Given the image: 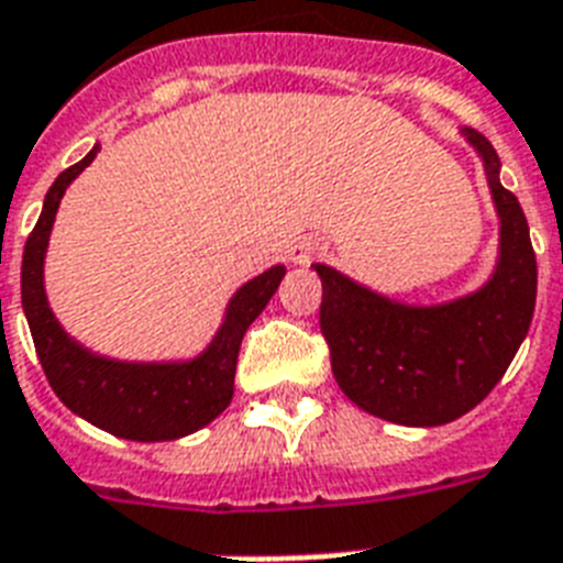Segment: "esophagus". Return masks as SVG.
I'll return each instance as SVG.
<instances>
[{
	"instance_id": "34e87169",
	"label": "esophagus",
	"mask_w": 563,
	"mask_h": 563,
	"mask_svg": "<svg viewBox=\"0 0 563 563\" xmlns=\"http://www.w3.org/2000/svg\"><path fill=\"white\" fill-rule=\"evenodd\" d=\"M319 250H322L319 241H313V238H299V241H294V244L287 246V258L294 261V264H310V258H313Z\"/></svg>"
}]
</instances>
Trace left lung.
Segmentation results:
<instances>
[{"mask_svg":"<svg viewBox=\"0 0 563 563\" xmlns=\"http://www.w3.org/2000/svg\"><path fill=\"white\" fill-rule=\"evenodd\" d=\"M462 136L483 159L500 218L497 267L479 290L442 305H407L313 264L336 384L349 401L393 424L435 427L465 416L500 384L532 325L538 261L529 223L503 188L492 142L471 128Z\"/></svg>","mask_w":563,"mask_h":563,"instance_id":"8db88e82","label":"left lung"}]
</instances>
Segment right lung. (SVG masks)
Returning <instances> with one entry per match:
<instances>
[{"mask_svg": "<svg viewBox=\"0 0 563 563\" xmlns=\"http://www.w3.org/2000/svg\"><path fill=\"white\" fill-rule=\"evenodd\" d=\"M98 151L101 145L63 170L48 188L37 227L22 253V310L48 384L75 416L130 442H170L206 427L229 407L235 393L241 340L282 285L285 264L264 269L261 276L238 287L218 334L197 357L174 363H130L84 349L63 331L48 308L43 264L57 206L71 179L96 159Z\"/></svg>", "mask_w": 563, "mask_h": 563, "instance_id": "right-lung-1", "label": "right lung"}]
</instances>
